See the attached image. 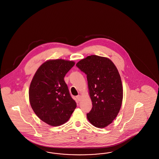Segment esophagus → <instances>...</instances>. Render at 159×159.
<instances>
[{
	"label": "esophagus",
	"mask_w": 159,
	"mask_h": 159,
	"mask_svg": "<svg viewBox=\"0 0 159 159\" xmlns=\"http://www.w3.org/2000/svg\"><path fill=\"white\" fill-rule=\"evenodd\" d=\"M76 99H77V100L80 102V101L81 100V96H80V95H78L77 96H76Z\"/></svg>",
	"instance_id": "obj_1"
}]
</instances>
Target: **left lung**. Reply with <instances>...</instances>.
<instances>
[{"label":"left lung","instance_id":"obj_1","mask_svg":"<svg viewBox=\"0 0 159 159\" xmlns=\"http://www.w3.org/2000/svg\"><path fill=\"white\" fill-rule=\"evenodd\" d=\"M76 66L87 75L92 109L87 114L90 123L97 128L111 124L120 111L123 87L114 63L108 58L87 56Z\"/></svg>","mask_w":159,"mask_h":159}]
</instances>
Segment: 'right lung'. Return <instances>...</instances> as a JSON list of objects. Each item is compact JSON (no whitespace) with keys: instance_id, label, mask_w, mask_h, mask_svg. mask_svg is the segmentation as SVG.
Instances as JSON below:
<instances>
[{"instance_id":"right-lung-1","label":"right lung","mask_w":159,"mask_h":159,"mask_svg":"<svg viewBox=\"0 0 159 159\" xmlns=\"http://www.w3.org/2000/svg\"><path fill=\"white\" fill-rule=\"evenodd\" d=\"M75 65L73 61L50 60L37 69L29 89L31 106L42 121L57 126L66 122L75 109L64 81L67 72Z\"/></svg>"}]
</instances>
